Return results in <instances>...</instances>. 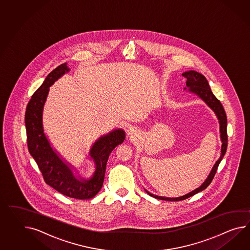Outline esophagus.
I'll list each match as a JSON object with an SVG mask.
<instances>
[{
    "mask_svg": "<svg viewBox=\"0 0 250 250\" xmlns=\"http://www.w3.org/2000/svg\"><path fill=\"white\" fill-rule=\"evenodd\" d=\"M128 134H134V129L133 127H129L127 130Z\"/></svg>",
    "mask_w": 250,
    "mask_h": 250,
    "instance_id": "34e87169",
    "label": "esophagus"
}]
</instances>
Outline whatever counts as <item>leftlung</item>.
I'll list each match as a JSON object with an SVG mask.
<instances>
[{
	"label": "left lung",
	"mask_w": 250,
	"mask_h": 250,
	"mask_svg": "<svg viewBox=\"0 0 250 250\" xmlns=\"http://www.w3.org/2000/svg\"><path fill=\"white\" fill-rule=\"evenodd\" d=\"M183 76L184 78L187 79L186 85L189 87V91L193 92L195 94H197L201 99H203L207 103L208 105L216 113V115L219 118V125H220V137H221V141H222L221 153H220V157L216 162V164L214 165L213 168L210 171L209 175L206 179V181L203 183L201 187L192 190L191 192H189L188 194L179 197V198H165V197H160V196H156V195L151 194L150 192L146 191L147 193L150 196H152L155 199H158V200H163V201H183V200H186V199H188L193 195L197 194L198 192H200L201 190L206 189L208 186L212 182L214 176H215L217 170H218L219 163L221 162L223 156L225 155L227 147H228L227 116H226L225 110L223 108V105L221 104L219 99L214 96L206 78L203 75H201L199 72H196L194 70H190L188 72H185V73L183 74Z\"/></svg>",
	"instance_id": "8db88e82"
}]
</instances>
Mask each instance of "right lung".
I'll use <instances>...</instances> for the list:
<instances>
[{"label": "right lung", "mask_w": 250, "mask_h": 250, "mask_svg": "<svg viewBox=\"0 0 250 250\" xmlns=\"http://www.w3.org/2000/svg\"><path fill=\"white\" fill-rule=\"evenodd\" d=\"M67 71V63L56 67L32 95L25 112L27 145L45 183L69 198L88 200L98 194L102 188L109 154L118 145L122 144L125 134L123 130H115L95 143L89 152L97 166L91 180L80 181L74 176L70 169L49 146L42 129L43 105L49 93V87Z\"/></svg>", "instance_id": "right-lung-1"}]
</instances>
